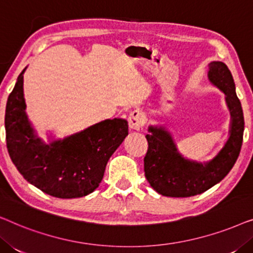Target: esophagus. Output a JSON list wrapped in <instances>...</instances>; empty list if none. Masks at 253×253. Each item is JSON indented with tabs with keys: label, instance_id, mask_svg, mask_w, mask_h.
<instances>
[{
	"label": "esophagus",
	"instance_id": "obj_1",
	"mask_svg": "<svg viewBox=\"0 0 253 253\" xmlns=\"http://www.w3.org/2000/svg\"><path fill=\"white\" fill-rule=\"evenodd\" d=\"M129 126L132 130H141L145 126V114L141 110H133L130 114L129 119Z\"/></svg>",
	"mask_w": 253,
	"mask_h": 253
}]
</instances>
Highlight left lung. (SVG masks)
I'll list each match as a JSON object with an SVG mask.
<instances>
[{"mask_svg": "<svg viewBox=\"0 0 253 253\" xmlns=\"http://www.w3.org/2000/svg\"><path fill=\"white\" fill-rule=\"evenodd\" d=\"M209 81L224 93L230 113L229 137L215 157L198 162L183 157L171 133L161 126H148V150L144 159L146 179L166 197H191L205 192L226 177L240 155L244 132V116L235 91L231 72L223 62L209 64Z\"/></svg>", "mask_w": 253, "mask_h": 253, "instance_id": "obj_1", "label": "left lung"}]
</instances>
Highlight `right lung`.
I'll return each instance as SVG.
<instances>
[{"label": "right lung", "instance_id": "add662e5", "mask_svg": "<svg viewBox=\"0 0 253 253\" xmlns=\"http://www.w3.org/2000/svg\"><path fill=\"white\" fill-rule=\"evenodd\" d=\"M20 72L5 107L6 147L27 182L56 198L87 196L102 181L109 158L129 133L123 119L105 120L85 130L44 143L26 114L24 72Z\"/></svg>", "mask_w": 253, "mask_h": 253}]
</instances>
